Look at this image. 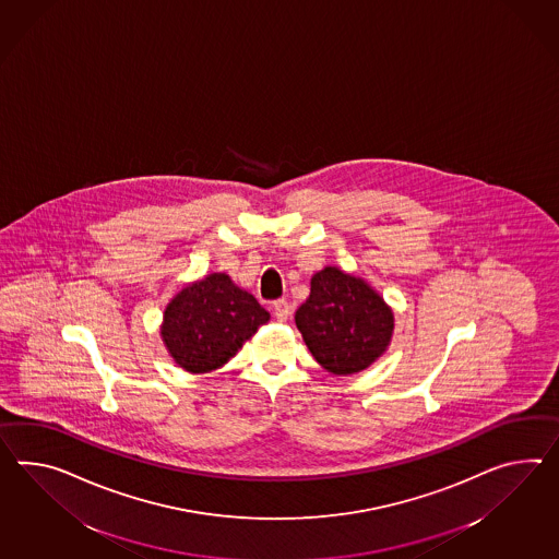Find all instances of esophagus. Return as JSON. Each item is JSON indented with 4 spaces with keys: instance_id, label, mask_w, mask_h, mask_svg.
<instances>
[{
    "instance_id": "obj_1",
    "label": "esophagus",
    "mask_w": 559,
    "mask_h": 559,
    "mask_svg": "<svg viewBox=\"0 0 559 559\" xmlns=\"http://www.w3.org/2000/svg\"><path fill=\"white\" fill-rule=\"evenodd\" d=\"M273 311L278 321H286L290 317V305L285 299L274 300Z\"/></svg>"
}]
</instances>
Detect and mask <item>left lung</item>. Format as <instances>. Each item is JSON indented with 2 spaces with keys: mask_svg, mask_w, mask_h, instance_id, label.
Here are the masks:
<instances>
[{
  "mask_svg": "<svg viewBox=\"0 0 559 559\" xmlns=\"http://www.w3.org/2000/svg\"><path fill=\"white\" fill-rule=\"evenodd\" d=\"M309 352L331 373L371 366L394 331V314L361 278L328 266L311 278V295L295 313Z\"/></svg>",
  "mask_w": 559,
  "mask_h": 559,
  "instance_id": "left-lung-1",
  "label": "left lung"
}]
</instances>
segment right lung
<instances>
[{"instance_id":"add662e5","label":"right lung","mask_w":559,"mask_h":559,"mask_svg":"<svg viewBox=\"0 0 559 559\" xmlns=\"http://www.w3.org/2000/svg\"><path fill=\"white\" fill-rule=\"evenodd\" d=\"M271 313L228 274H207L167 305L162 337L181 368L204 373L224 366Z\"/></svg>"}]
</instances>
